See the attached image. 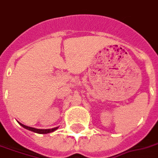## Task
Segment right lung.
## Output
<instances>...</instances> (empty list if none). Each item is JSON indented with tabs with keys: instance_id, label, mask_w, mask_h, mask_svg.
I'll use <instances>...</instances> for the list:
<instances>
[{
	"instance_id": "obj_1",
	"label": "right lung",
	"mask_w": 158,
	"mask_h": 158,
	"mask_svg": "<svg viewBox=\"0 0 158 158\" xmlns=\"http://www.w3.org/2000/svg\"><path fill=\"white\" fill-rule=\"evenodd\" d=\"M20 125L23 126L24 129H29L30 131H33V132L37 133V134H48V133L53 132L55 131L56 129H58V127H56V128H53V129H35V128H32V127H29V126H26L23 123H20Z\"/></svg>"
}]
</instances>
